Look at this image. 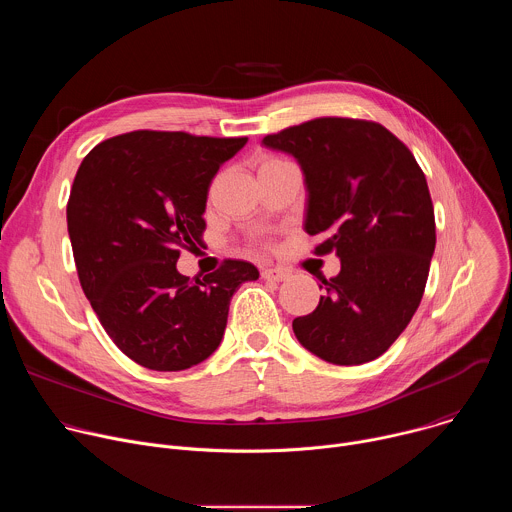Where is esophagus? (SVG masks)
<instances>
[{"label": "esophagus", "mask_w": 512, "mask_h": 512, "mask_svg": "<svg viewBox=\"0 0 512 512\" xmlns=\"http://www.w3.org/2000/svg\"><path fill=\"white\" fill-rule=\"evenodd\" d=\"M263 279H267V281H285L287 277H289V271H285V269H279V267H267V269H263Z\"/></svg>", "instance_id": "obj_1"}]
</instances>
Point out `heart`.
Here are the masks:
<instances>
[{
	"label": "heart",
	"instance_id": "1",
	"mask_svg": "<svg viewBox=\"0 0 512 512\" xmlns=\"http://www.w3.org/2000/svg\"><path fill=\"white\" fill-rule=\"evenodd\" d=\"M271 162H275V160H271ZM265 164H269V162H265Z\"/></svg>",
	"mask_w": 512,
	"mask_h": 512
}]
</instances>
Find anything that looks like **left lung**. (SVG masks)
Masks as SVG:
<instances>
[{
  "label": "left lung",
  "instance_id": "left-lung-1",
  "mask_svg": "<svg viewBox=\"0 0 512 512\" xmlns=\"http://www.w3.org/2000/svg\"><path fill=\"white\" fill-rule=\"evenodd\" d=\"M261 143L298 160L308 190L304 229L324 239L318 255L340 259V273L322 281L318 308L291 324L296 338L342 367L375 360L411 322L435 249L421 168L373 121L320 117Z\"/></svg>",
  "mask_w": 512,
  "mask_h": 512
}]
</instances>
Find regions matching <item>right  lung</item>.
Masks as SVG:
<instances>
[{"label":"right lung","instance_id":"add662e5","mask_svg":"<svg viewBox=\"0 0 512 512\" xmlns=\"http://www.w3.org/2000/svg\"><path fill=\"white\" fill-rule=\"evenodd\" d=\"M247 137L131 131L93 148L72 182L66 223L79 279L105 332L152 371H186L223 340L253 263L229 259L190 281L180 253L202 243L206 196Z\"/></svg>","mask_w":512,"mask_h":512}]
</instances>
